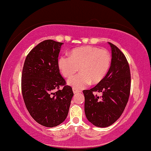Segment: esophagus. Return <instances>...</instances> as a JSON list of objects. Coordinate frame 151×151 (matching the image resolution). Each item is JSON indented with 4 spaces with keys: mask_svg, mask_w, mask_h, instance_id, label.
I'll return each instance as SVG.
<instances>
[{
    "mask_svg": "<svg viewBox=\"0 0 151 151\" xmlns=\"http://www.w3.org/2000/svg\"><path fill=\"white\" fill-rule=\"evenodd\" d=\"M81 91L80 90H78L77 89H75V88H73V92H74V94H77V93H79V92H80Z\"/></svg>",
    "mask_w": 151,
    "mask_h": 151,
    "instance_id": "1",
    "label": "esophagus"
}]
</instances>
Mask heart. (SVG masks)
<instances>
[{
  "mask_svg": "<svg viewBox=\"0 0 151 151\" xmlns=\"http://www.w3.org/2000/svg\"><path fill=\"white\" fill-rule=\"evenodd\" d=\"M112 57L106 49L92 46L74 48L69 57H61L58 60L60 72L66 78H70L77 71L80 73L68 80L74 88L81 89L87 84H97L102 80L110 69Z\"/></svg>",
  "mask_w": 151,
  "mask_h": 151,
  "instance_id": "heart-1",
  "label": "heart"
}]
</instances>
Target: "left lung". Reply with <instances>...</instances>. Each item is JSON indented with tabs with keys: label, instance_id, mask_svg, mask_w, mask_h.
<instances>
[{
	"label": "left lung",
	"instance_id": "1",
	"mask_svg": "<svg viewBox=\"0 0 151 151\" xmlns=\"http://www.w3.org/2000/svg\"><path fill=\"white\" fill-rule=\"evenodd\" d=\"M109 44L112 62L108 72L95 87L83 90L86 117L100 127L110 126L121 116L130 92L131 77L126 57L115 45ZM94 92H101L102 95H94Z\"/></svg>",
	"mask_w": 151,
	"mask_h": 151
}]
</instances>
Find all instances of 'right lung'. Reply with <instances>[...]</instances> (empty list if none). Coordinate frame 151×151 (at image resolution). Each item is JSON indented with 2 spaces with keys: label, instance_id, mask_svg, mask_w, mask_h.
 Instances as JSON below:
<instances>
[{
  "label": "right lung",
  "instance_id": "1",
  "mask_svg": "<svg viewBox=\"0 0 151 151\" xmlns=\"http://www.w3.org/2000/svg\"><path fill=\"white\" fill-rule=\"evenodd\" d=\"M62 45L51 39L39 43L26 57L21 76L26 109L34 120L48 127L64 121L74 95L58 67Z\"/></svg>",
  "mask_w": 151,
  "mask_h": 151
}]
</instances>
